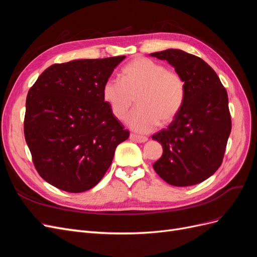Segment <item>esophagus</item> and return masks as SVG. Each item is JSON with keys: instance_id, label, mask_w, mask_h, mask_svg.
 I'll list each match as a JSON object with an SVG mask.
<instances>
[{"instance_id": "1", "label": "esophagus", "mask_w": 257, "mask_h": 257, "mask_svg": "<svg viewBox=\"0 0 257 257\" xmlns=\"http://www.w3.org/2000/svg\"><path fill=\"white\" fill-rule=\"evenodd\" d=\"M130 138H131V141H133L135 143H139V144L146 143L148 141V138L146 136H139V135H136V134H131Z\"/></svg>"}]
</instances>
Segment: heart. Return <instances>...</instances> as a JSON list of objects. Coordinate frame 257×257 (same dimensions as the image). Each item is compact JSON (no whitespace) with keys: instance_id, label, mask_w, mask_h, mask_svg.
<instances>
[{"instance_id":"obj_1","label":"heart","mask_w":257,"mask_h":257,"mask_svg":"<svg viewBox=\"0 0 257 257\" xmlns=\"http://www.w3.org/2000/svg\"><path fill=\"white\" fill-rule=\"evenodd\" d=\"M103 98L115 119L124 120L137 100V110L127 119L128 126L148 133L172 122L185 98V83L180 74L144 57L130 61L122 68L121 80L110 78L103 85Z\"/></svg>"}]
</instances>
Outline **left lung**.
<instances>
[{
	"label": "left lung",
	"instance_id": "1",
	"mask_svg": "<svg viewBox=\"0 0 257 257\" xmlns=\"http://www.w3.org/2000/svg\"><path fill=\"white\" fill-rule=\"evenodd\" d=\"M150 56L166 60L185 83L180 112L167 128L152 136L163 147L153 168L175 186L203 182L221 166L226 149L231 131L227 92L211 66L196 56L180 49Z\"/></svg>",
	"mask_w": 257,
	"mask_h": 257
}]
</instances>
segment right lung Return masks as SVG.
I'll list each match as a JSON object with an SVG mask.
<instances>
[{"mask_svg": "<svg viewBox=\"0 0 257 257\" xmlns=\"http://www.w3.org/2000/svg\"><path fill=\"white\" fill-rule=\"evenodd\" d=\"M125 56L53 64L29 90L25 137L37 173L69 193L95 186L130 132L103 98V85Z\"/></svg>", "mask_w": 257, "mask_h": 257, "instance_id": "right-lung-1", "label": "right lung"}]
</instances>
